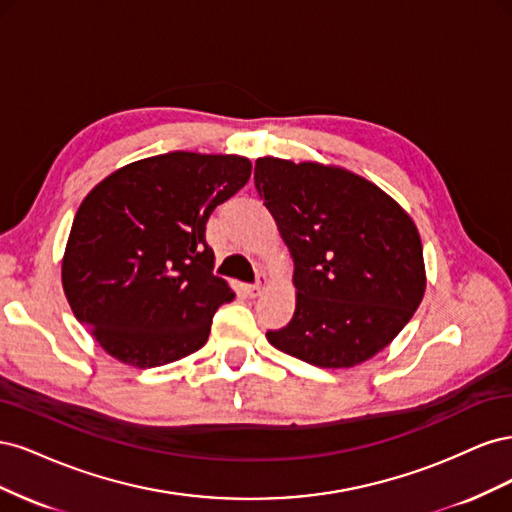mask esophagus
<instances>
[{"label": "esophagus", "instance_id": "1", "mask_svg": "<svg viewBox=\"0 0 512 512\" xmlns=\"http://www.w3.org/2000/svg\"><path fill=\"white\" fill-rule=\"evenodd\" d=\"M267 288H269V277H267V275H260V277H258V282H256L254 286H247V288H245V292L250 294L252 299H256V297H260V294L265 292Z\"/></svg>", "mask_w": 512, "mask_h": 512}]
</instances>
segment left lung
<instances>
[{
    "label": "left lung",
    "instance_id": "1",
    "mask_svg": "<svg viewBox=\"0 0 512 512\" xmlns=\"http://www.w3.org/2000/svg\"><path fill=\"white\" fill-rule=\"evenodd\" d=\"M254 183L294 260V316L269 344L327 369L369 361L421 305L416 224L376 183L342 166L258 158Z\"/></svg>",
    "mask_w": 512,
    "mask_h": 512
}]
</instances>
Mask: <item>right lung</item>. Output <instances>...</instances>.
<instances>
[{
	"instance_id": "add662e5",
	"label": "right lung",
	"mask_w": 512,
	"mask_h": 512,
	"mask_svg": "<svg viewBox=\"0 0 512 512\" xmlns=\"http://www.w3.org/2000/svg\"><path fill=\"white\" fill-rule=\"evenodd\" d=\"M250 175L241 156L170 151L121 166L85 196L61 284L104 352L145 369L205 346L213 314L235 299L213 275L207 220Z\"/></svg>"
}]
</instances>
